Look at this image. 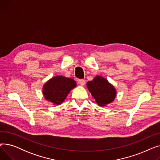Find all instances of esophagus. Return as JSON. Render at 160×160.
Here are the masks:
<instances>
[{
  "mask_svg": "<svg viewBox=\"0 0 160 160\" xmlns=\"http://www.w3.org/2000/svg\"><path fill=\"white\" fill-rule=\"evenodd\" d=\"M78 83L81 86H83L85 84V80H83V79H79L78 80Z\"/></svg>",
  "mask_w": 160,
  "mask_h": 160,
  "instance_id": "obj_1",
  "label": "esophagus"
}]
</instances>
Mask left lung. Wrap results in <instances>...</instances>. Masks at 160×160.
<instances>
[{"instance_id": "8db88e82", "label": "left lung", "mask_w": 160, "mask_h": 160, "mask_svg": "<svg viewBox=\"0 0 160 160\" xmlns=\"http://www.w3.org/2000/svg\"><path fill=\"white\" fill-rule=\"evenodd\" d=\"M87 87L99 106H104L110 104L115 98L116 91L113 86L100 76L88 82Z\"/></svg>"}]
</instances>
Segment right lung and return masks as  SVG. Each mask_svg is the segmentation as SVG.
Masks as SVG:
<instances>
[{
  "instance_id": "1",
  "label": "right lung",
  "mask_w": 160,
  "mask_h": 160,
  "mask_svg": "<svg viewBox=\"0 0 160 160\" xmlns=\"http://www.w3.org/2000/svg\"><path fill=\"white\" fill-rule=\"evenodd\" d=\"M76 86L77 83L73 79L57 76L44 85L43 95L48 101L59 105L63 102L70 91Z\"/></svg>"
}]
</instances>
